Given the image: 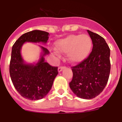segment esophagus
I'll return each mask as SVG.
<instances>
[{
  "label": "esophagus",
  "instance_id": "esophagus-1",
  "mask_svg": "<svg viewBox=\"0 0 122 122\" xmlns=\"http://www.w3.org/2000/svg\"><path fill=\"white\" fill-rule=\"evenodd\" d=\"M64 68V67H62V66H61V67H59L58 68V72H61Z\"/></svg>",
  "mask_w": 122,
  "mask_h": 122
}]
</instances>
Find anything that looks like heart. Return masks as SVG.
I'll return each mask as SVG.
<instances>
[{
    "instance_id": "b5f03b06",
    "label": "heart",
    "mask_w": 122,
    "mask_h": 122,
    "mask_svg": "<svg viewBox=\"0 0 122 122\" xmlns=\"http://www.w3.org/2000/svg\"><path fill=\"white\" fill-rule=\"evenodd\" d=\"M92 45L91 37L87 35H71L58 41L55 49L61 54H67L70 62H77L89 55Z\"/></svg>"
}]
</instances>
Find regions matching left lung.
<instances>
[{
    "label": "left lung",
    "instance_id": "8db88e82",
    "mask_svg": "<svg viewBox=\"0 0 122 122\" xmlns=\"http://www.w3.org/2000/svg\"><path fill=\"white\" fill-rule=\"evenodd\" d=\"M92 41V52L85 60L71 67L73 79L70 87L80 98L91 100L101 94L110 73V49L104 39L87 30Z\"/></svg>",
    "mask_w": 122,
    "mask_h": 122
}]
</instances>
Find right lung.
<instances>
[{"label":"right lung","instance_id":"1","mask_svg":"<svg viewBox=\"0 0 122 122\" xmlns=\"http://www.w3.org/2000/svg\"><path fill=\"white\" fill-rule=\"evenodd\" d=\"M49 33L33 30L24 33L15 42L12 48L9 73L12 81L18 92L25 98L38 100L44 98L51 89L58 67H53L45 61L44 56L49 53L46 48L41 46L43 54L36 64L24 62L21 49L25 42H42L46 43Z\"/></svg>","mask_w":122,"mask_h":122}]
</instances>
